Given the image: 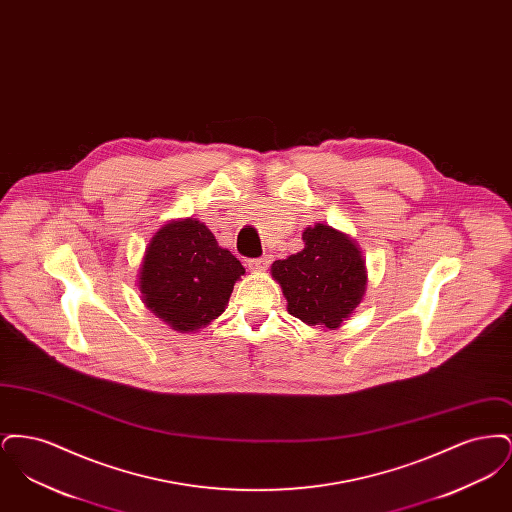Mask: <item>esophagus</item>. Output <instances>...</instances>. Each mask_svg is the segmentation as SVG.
Listing matches in <instances>:
<instances>
[{
  "instance_id": "1",
  "label": "esophagus",
  "mask_w": 512,
  "mask_h": 512,
  "mask_svg": "<svg viewBox=\"0 0 512 512\" xmlns=\"http://www.w3.org/2000/svg\"><path fill=\"white\" fill-rule=\"evenodd\" d=\"M270 255H263V257H259V259H249L247 261V267L251 268V270H267L268 265H270Z\"/></svg>"
}]
</instances>
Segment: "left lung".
<instances>
[{"label": "left lung", "mask_w": 512, "mask_h": 512, "mask_svg": "<svg viewBox=\"0 0 512 512\" xmlns=\"http://www.w3.org/2000/svg\"><path fill=\"white\" fill-rule=\"evenodd\" d=\"M305 247L274 261L272 278L288 301V313L309 326L336 330L361 305L366 293V263L357 242L320 224L303 230Z\"/></svg>", "instance_id": "obj_1"}]
</instances>
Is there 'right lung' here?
<instances>
[{
  "label": "right lung",
  "instance_id": "1",
  "mask_svg": "<svg viewBox=\"0 0 512 512\" xmlns=\"http://www.w3.org/2000/svg\"><path fill=\"white\" fill-rule=\"evenodd\" d=\"M245 274L242 263L197 219L171 220L149 240L138 272L147 309L188 334L219 318Z\"/></svg>",
  "mask_w": 512,
  "mask_h": 512
}]
</instances>
